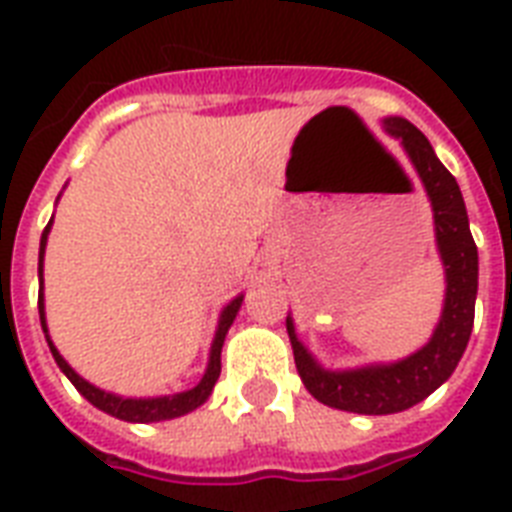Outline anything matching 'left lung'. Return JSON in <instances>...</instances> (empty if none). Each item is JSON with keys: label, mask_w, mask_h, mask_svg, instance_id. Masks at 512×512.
I'll return each instance as SVG.
<instances>
[{"label": "left lung", "mask_w": 512, "mask_h": 512, "mask_svg": "<svg viewBox=\"0 0 512 512\" xmlns=\"http://www.w3.org/2000/svg\"><path fill=\"white\" fill-rule=\"evenodd\" d=\"M385 130L401 140L433 207L436 244L446 273L444 311L433 337L417 353L393 364H366L358 369H324L311 350L297 340L295 321L287 332L297 372L316 401L356 414H396L420 404L441 388L460 364L473 332L478 295V249L470 236L468 209L452 172L438 162L436 151L412 122L388 116Z\"/></svg>", "instance_id": "left-lung-1"}]
</instances>
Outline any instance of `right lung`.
<instances>
[{
    "mask_svg": "<svg viewBox=\"0 0 512 512\" xmlns=\"http://www.w3.org/2000/svg\"><path fill=\"white\" fill-rule=\"evenodd\" d=\"M52 228V220L47 223L42 233V241H39V284H42V260H44V247H47V233ZM241 300L244 295L233 297L231 303L225 305L223 311H220V321H217V332L215 340H212V348H209V364L204 377L199 380V385L191 390H183V393H175V396H156V398H124L116 396V393H106V390L95 388L92 382H87L84 377L68 366V361L58 353V348L52 345L50 335H47V319H44V295L39 292V321H42L44 337H47V345H50V353L55 358V364L60 366V372L66 374L68 380L74 382V388L82 393L92 406H98L100 412L111 414L116 420L124 422H162V420H172V417H183V414L193 412V409H199L204 401L209 398L212 388H215L217 377H220V350H223L225 335H228V329H231L233 319H236V313L241 308Z\"/></svg>",
    "mask_w": 512,
    "mask_h": 512,
    "instance_id": "1",
    "label": "right lung"
}]
</instances>
